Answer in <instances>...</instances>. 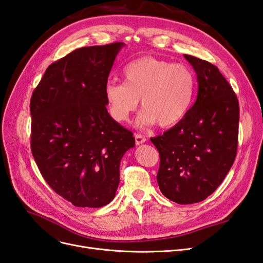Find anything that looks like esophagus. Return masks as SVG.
Masks as SVG:
<instances>
[{
	"label": "esophagus",
	"mask_w": 263,
	"mask_h": 263,
	"mask_svg": "<svg viewBox=\"0 0 263 263\" xmlns=\"http://www.w3.org/2000/svg\"><path fill=\"white\" fill-rule=\"evenodd\" d=\"M135 141H136V145L144 144L146 141V137L144 135H139V134H135Z\"/></svg>",
	"instance_id": "1"
}]
</instances>
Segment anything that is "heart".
I'll use <instances>...</instances> for the list:
<instances>
[{"instance_id": "heart-1", "label": "heart", "mask_w": 263, "mask_h": 263, "mask_svg": "<svg viewBox=\"0 0 263 263\" xmlns=\"http://www.w3.org/2000/svg\"><path fill=\"white\" fill-rule=\"evenodd\" d=\"M125 82L109 81L104 87L108 113L117 123H125L137 109L144 108L139 126L158 123L161 128L179 124L192 105L195 76L187 66L146 55L124 68Z\"/></svg>"}]
</instances>
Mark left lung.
Wrapping results in <instances>:
<instances>
[{"label":"left lung","instance_id":"left-lung-1","mask_svg":"<svg viewBox=\"0 0 263 263\" xmlns=\"http://www.w3.org/2000/svg\"><path fill=\"white\" fill-rule=\"evenodd\" d=\"M197 77L196 101L182 121L151 138L160 155L157 181L161 193L178 204L204 201L235 161L239 103L216 66L184 54Z\"/></svg>","mask_w":263,"mask_h":263}]
</instances>
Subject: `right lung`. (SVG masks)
<instances>
[{"label":"right lung","instance_id":"obj_1","mask_svg":"<svg viewBox=\"0 0 263 263\" xmlns=\"http://www.w3.org/2000/svg\"><path fill=\"white\" fill-rule=\"evenodd\" d=\"M124 43L73 50L47 68L30 99L31 154L49 186L78 208L115 197L133 133L110 117L104 87Z\"/></svg>","mask_w":263,"mask_h":263}]
</instances>
